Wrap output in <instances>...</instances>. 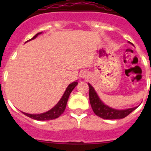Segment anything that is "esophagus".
Returning <instances> with one entry per match:
<instances>
[{
	"label": "esophagus",
	"instance_id": "esophagus-1",
	"mask_svg": "<svg viewBox=\"0 0 151 151\" xmlns=\"http://www.w3.org/2000/svg\"><path fill=\"white\" fill-rule=\"evenodd\" d=\"M88 76V73L86 71H83L81 72V74H80V77L81 78H83V79H85L87 78Z\"/></svg>",
	"mask_w": 151,
	"mask_h": 151
}]
</instances>
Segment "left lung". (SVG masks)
Returning a JSON list of instances; mask_svg holds the SVG:
<instances>
[{
  "mask_svg": "<svg viewBox=\"0 0 151 151\" xmlns=\"http://www.w3.org/2000/svg\"><path fill=\"white\" fill-rule=\"evenodd\" d=\"M89 86V99L93 111L97 116L103 119H121L124 118L136 109L137 106L133 108H129L125 109H114L105 104L99 97L98 94L94 90L93 87L90 83H88Z\"/></svg>",
  "mask_w": 151,
  "mask_h": 151,
  "instance_id": "left-lung-1",
  "label": "left lung"
}]
</instances>
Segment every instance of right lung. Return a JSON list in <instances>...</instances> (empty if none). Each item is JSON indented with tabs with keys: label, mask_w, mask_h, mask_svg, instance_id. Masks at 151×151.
I'll return each mask as SVG.
<instances>
[{
	"label": "right lung",
	"mask_w": 151,
	"mask_h": 151,
	"mask_svg": "<svg viewBox=\"0 0 151 151\" xmlns=\"http://www.w3.org/2000/svg\"><path fill=\"white\" fill-rule=\"evenodd\" d=\"M41 33H42V32L38 33L37 34L35 35L31 39H30V40L28 41L36 39V38L39 35H40ZM28 41H27L26 42H28ZM77 84H78L77 81H75L68 85V86L66 88V91H65L64 93H63V96L61 97L60 101L56 104L55 106H53L51 109H50V110L47 111V112H44V113L41 114H29L24 112H22L24 115L29 117V118H32V119L36 120V121H49V120H53L58 118V117L60 116V115L63 113V112H64L70 93H71V91H73V89L77 86Z\"/></svg>",
	"instance_id": "obj_1"
}]
</instances>
